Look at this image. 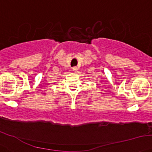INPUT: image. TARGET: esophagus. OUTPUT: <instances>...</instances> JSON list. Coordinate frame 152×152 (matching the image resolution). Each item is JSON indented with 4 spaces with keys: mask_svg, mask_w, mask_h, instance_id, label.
I'll return each instance as SVG.
<instances>
[{
    "mask_svg": "<svg viewBox=\"0 0 152 152\" xmlns=\"http://www.w3.org/2000/svg\"><path fill=\"white\" fill-rule=\"evenodd\" d=\"M72 71L77 72V71L78 68H77V66H74V67H72Z\"/></svg>",
    "mask_w": 152,
    "mask_h": 152,
    "instance_id": "esophagus-1",
    "label": "esophagus"
}]
</instances>
